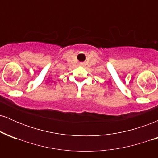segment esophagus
Wrapping results in <instances>:
<instances>
[{
    "label": "esophagus",
    "mask_w": 158,
    "mask_h": 158,
    "mask_svg": "<svg viewBox=\"0 0 158 158\" xmlns=\"http://www.w3.org/2000/svg\"><path fill=\"white\" fill-rule=\"evenodd\" d=\"M80 65H82V63H80Z\"/></svg>",
    "instance_id": "1"
}]
</instances>
